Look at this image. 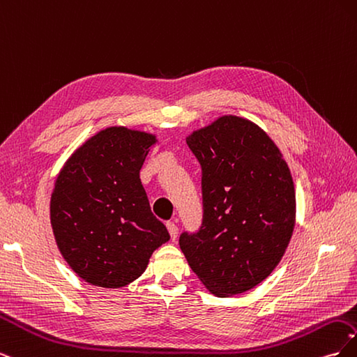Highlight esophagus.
<instances>
[{
    "mask_svg": "<svg viewBox=\"0 0 357 357\" xmlns=\"http://www.w3.org/2000/svg\"><path fill=\"white\" fill-rule=\"evenodd\" d=\"M167 228L169 231V235H171V240H176L177 235H178V228L177 225L174 222H167Z\"/></svg>",
    "mask_w": 357,
    "mask_h": 357,
    "instance_id": "obj_1",
    "label": "esophagus"
}]
</instances>
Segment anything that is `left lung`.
<instances>
[{
	"instance_id": "obj_1",
	"label": "left lung",
	"mask_w": 357,
	"mask_h": 357,
	"mask_svg": "<svg viewBox=\"0 0 357 357\" xmlns=\"http://www.w3.org/2000/svg\"><path fill=\"white\" fill-rule=\"evenodd\" d=\"M186 143L201 165L202 223L180 235L192 271L213 295L250 290L282 261L295 226L289 167L261 128L223 116Z\"/></svg>"
}]
</instances>
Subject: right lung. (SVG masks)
I'll use <instances>...</instances> for the list:
<instances>
[{
    "mask_svg": "<svg viewBox=\"0 0 357 357\" xmlns=\"http://www.w3.org/2000/svg\"><path fill=\"white\" fill-rule=\"evenodd\" d=\"M152 134L112 126L89 138L61 169L50 199L59 250L86 283L122 287L144 273L169 240L139 180Z\"/></svg>",
    "mask_w": 357,
    "mask_h": 357,
    "instance_id": "add662e5",
    "label": "right lung"
}]
</instances>
